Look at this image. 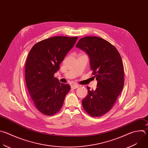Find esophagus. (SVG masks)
I'll return each instance as SVG.
<instances>
[{
  "mask_svg": "<svg viewBox=\"0 0 148 148\" xmlns=\"http://www.w3.org/2000/svg\"><path fill=\"white\" fill-rule=\"evenodd\" d=\"M71 88H73V89H77V88L79 87V86H78V85H76V84H73V85H71Z\"/></svg>",
  "mask_w": 148,
  "mask_h": 148,
  "instance_id": "obj_1",
  "label": "esophagus"
}]
</instances>
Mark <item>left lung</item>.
I'll list each match as a JSON object with an SVG mask.
<instances>
[{"label": "left lung", "instance_id": "1", "mask_svg": "<svg viewBox=\"0 0 148 148\" xmlns=\"http://www.w3.org/2000/svg\"><path fill=\"white\" fill-rule=\"evenodd\" d=\"M76 47L89 56L92 74L97 82L95 90L87 86L88 95L82 101L84 110L92 117H99L112 108L124 86V67L117 49L97 36L82 38Z\"/></svg>", "mask_w": 148, "mask_h": 148}]
</instances>
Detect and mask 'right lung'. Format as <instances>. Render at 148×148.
Wrapping results in <instances>:
<instances>
[{"mask_svg": "<svg viewBox=\"0 0 148 148\" xmlns=\"http://www.w3.org/2000/svg\"><path fill=\"white\" fill-rule=\"evenodd\" d=\"M77 36H54L34 45L25 64V81L31 98L42 114L52 116L62 108L70 85L54 77Z\"/></svg>", "mask_w": 148, "mask_h": 148, "instance_id": "1", "label": "right lung"}]
</instances>
